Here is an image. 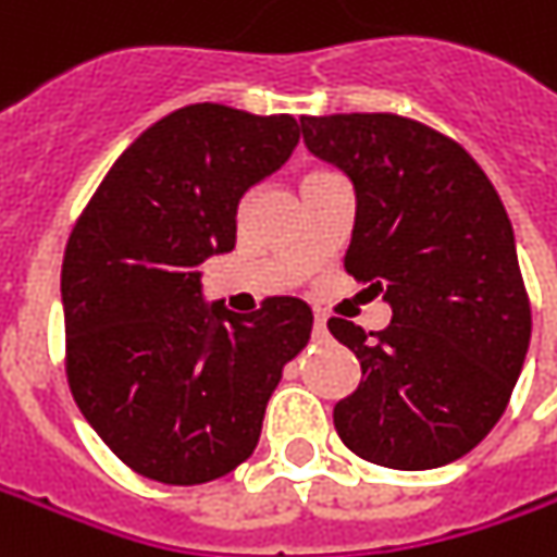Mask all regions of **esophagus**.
Returning a JSON list of instances; mask_svg holds the SVG:
<instances>
[{
	"label": "esophagus",
	"mask_w": 557,
	"mask_h": 557,
	"mask_svg": "<svg viewBox=\"0 0 557 557\" xmlns=\"http://www.w3.org/2000/svg\"><path fill=\"white\" fill-rule=\"evenodd\" d=\"M312 332H315V337H329V322H325V315H315Z\"/></svg>",
	"instance_id": "obj_1"
}]
</instances>
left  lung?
Wrapping results in <instances>:
<instances>
[{"label":"left lung","mask_w":557,"mask_h":557,"mask_svg":"<svg viewBox=\"0 0 557 557\" xmlns=\"http://www.w3.org/2000/svg\"><path fill=\"white\" fill-rule=\"evenodd\" d=\"M304 141L356 195L344 267L384 290L391 325L329 332L362 381L334 406L359 459L428 471L461 459L503 418L530 347L515 228L478 161L396 114L300 117Z\"/></svg>","instance_id":"left-lung-1"}]
</instances>
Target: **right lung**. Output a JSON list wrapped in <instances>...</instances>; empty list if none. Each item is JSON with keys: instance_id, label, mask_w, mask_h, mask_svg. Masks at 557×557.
Segmentation results:
<instances>
[{"instance_id": "add662e5", "label": "right lung", "mask_w": 557, "mask_h": 557, "mask_svg": "<svg viewBox=\"0 0 557 557\" xmlns=\"http://www.w3.org/2000/svg\"><path fill=\"white\" fill-rule=\"evenodd\" d=\"M300 141L290 114L188 104L133 141L76 220L61 267L67 381L83 418L133 471L216 481L253 453L312 310L207 304L201 263L228 253L238 203Z\"/></svg>"}]
</instances>
